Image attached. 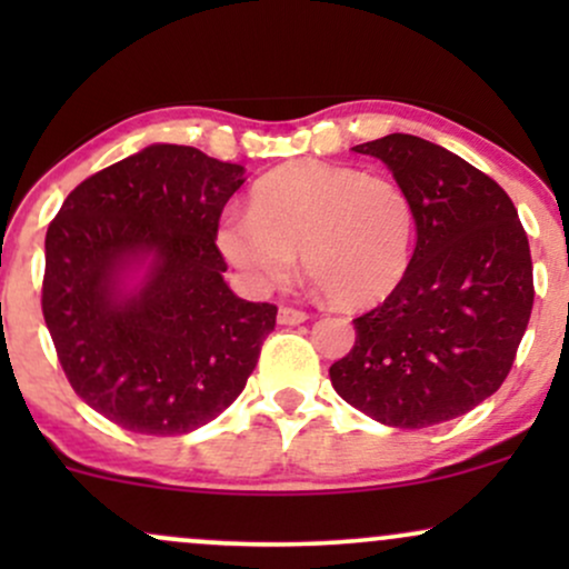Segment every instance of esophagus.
<instances>
[{"label":"esophagus","mask_w":569,"mask_h":569,"mask_svg":"<svg viewBox=\"0 0 569 569\" xmlns=\"http://www.w3.org/2000/svg\"><path fill=\"white\" fill-rule=\"evenodd\" d=\"M307 321V312L297 310V307H280L278 310V323L280 326H299Z\"/></svg>","instance_id":"esophagus-1"}]
</instances>
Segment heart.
Here are the masks:
<instances>
[{
    "label": "heart",
    "mask_w": 569,
    "mask_h": 569,
    "mask_svg": "<svg viewBox=\"0 0 569 569\" xmlns=\"http://www.w3.org/2000/svg\"><path fill=\"white\" fill-rule=\"evenodd\" d=\"M217 248L253 291L283 286L299 251L305 276L329 302L361 310L385 302L407 278L415 208L385 176L286 162L253 184L251 211L219 219Z\"/></svg>",
    "instance_id": "obj_1"
}]
</instances>
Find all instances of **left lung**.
Segmentation results:
<instances>
[{
	"instance_id": "left-lung-1",
	"label": "left lung",
	"mask_w": 569,
	"mask_h": 569,
	"mask_svg": "<svg viewBox=\"0 0 569 569\" xmlns=\"http://www.w3.org/2000/svg\"><path fill=\"white\" fill-rule=\"evenodd\" d=\"M415 208L401 286L356 318V345L331 363L350 407L390 428H428L479 407L511 371L532 312V259L511 198L439 143L390 133L358 143Z\"/></svg>"
}]
</instances>
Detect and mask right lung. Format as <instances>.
<instances>
[{"mask_svg": "<svg viewBox=\"0 0 569 569\" xmlns=\"http://www.w3.org/2000/svg\"><path fill=\"white\" fill-rule=\"evenodd\" d=\"M246 168L149 143L84 179L44 238L42 312L74 393L120 428L179 436L243 393L278 307L227 286L217 224Z\"/></svg>", "mask_w": 569, "mask_h": 569, "instance_id": "add662e5", "label": "right lung"}]
</instances>
